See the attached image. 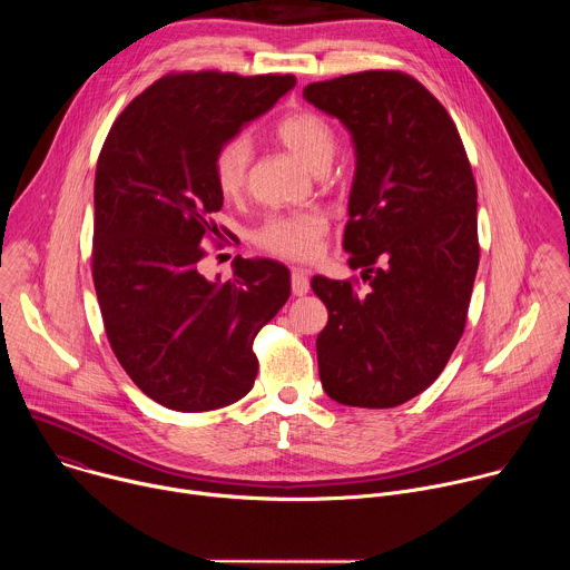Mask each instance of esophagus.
I'll use <instances>...</instances> for the list:
<instances>
[{
    "mask_svg": "<svg viewBox=\"0 0 570 570\" xmlns=\"http://www.w3.org/2000/svg\"><path fill=\"white\" fill-rule=\"evenodd\" d=\"M291 288L295 295H306L308 293V275L304 271H293L291 275Z\"/></svg>",
    "mask_w": 570,
    "mask_h": 570,
    "instance_id": "obj_1",
    "label": "esophagus"
}]
</instances>
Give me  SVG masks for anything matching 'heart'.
Instances as JSON below:
<instances>
[{"label": "heart", "mask_w": 570, "mask_h": 570, "mask_svg": "<svg viewBox=\"0 0 570 570\" xmlns=\"http://www.w3.org/2000/svg\"><path fill=\"white\" fill-rule=\"evenodd\" d=\"M277 139L308 169L330 167L336 153L334 128L315 112H291L282 117L275 126ZM253 148L246 137H236L223 144L214 157V180L223 196H236L248 178ZM324 218L317 214H291L268 220L259 234L257 243L279 257L288 259H311L320 250L324 236Z\"/></svg>", "instance_id": "obj_1"}]
</instances>
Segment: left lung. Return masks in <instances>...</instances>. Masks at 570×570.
I'll list each match as a JSON object with an SVG mask.
<instances>
[{
  "label": "left lung",
  "mask_w": 570,
  "mask_h": 570,
  "mask_svg": "<svg viewBox=\"0 0 570 570\" xmlns=\"http://www.w3.org/2000/svg\"><path fill=\"white\" fill-rule=\"evenodd\" d=\"M352 135L356 169L343 248L365 291L315 275L330 311L317 334L324 392L354 409H392L449 363L478 271V194L455 124L401 71H361L304 88Z\"/></svg>",
  "instance_id": "8db88e82"
}]
</instances>
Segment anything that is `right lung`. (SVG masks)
I'll use <instances>...</instances> for the list:
<instances>
[{
	"label": "right lung",
	"instance_id": "right-lung-1",
	"mask_svg": "<svg viewBox=\"0 0 570 570\" xmlns=\"http://www.w3.org/2000/svg\"><path fill=\"white\" fill-rule=\"evenodd\" d=\"M295 88L291 73H171L112 124L95 180L92 275L115 356L132 383L178 413L216 411L257 376L255 336L291 295L266 257L200 273L223 207L214 157Z\"/></svg>",
	"mask_w": 570,
	"mask_h": 570
}]
</instances>
